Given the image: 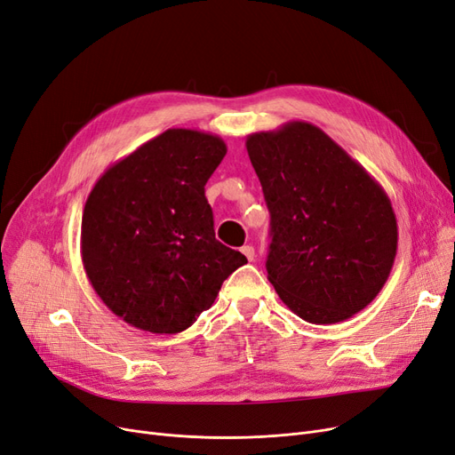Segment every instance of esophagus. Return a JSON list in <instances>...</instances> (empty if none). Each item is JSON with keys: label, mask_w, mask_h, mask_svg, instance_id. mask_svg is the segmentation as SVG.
<instances>
[{"label": "esophagus", "mask_w": 455, "mask_h": 455, "mask_svg": "<svg viewBox=\"0 0 455 455\" xmlns=\"http://www.w3.org/2000/svg\"><path fill=\"white\" fill-rule=\"evenodd\" d=\"M242 252L245 254V259H247L249 262L254 260L256 254H254V247H252V245H243V247H242Z\"/></svg>", "instance_id": "esophagus-1"}]
</instances>
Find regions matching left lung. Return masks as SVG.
Segmentation results:
<instances>
[{"instance_id": "8db88e82", "label": "left lung", "mask_w": 455, "mask_h": 455, "mask_svg": "<svg viewBox=\"0 0 455 455\" xmlns=\"http://www.w3.org/2000/svg\"><path fill=\"white\" fill-rule=\"evenodd\" d=\"M271 215L267 281L308 323H339L385 286L398 223L379 182L305 121L245 141Z\"/></svg>"}]
</instances>
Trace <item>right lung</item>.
I'll return each mask as SVG.
<instances>
[{
    "instance_id": "right-lung-1",
    "label": "right lung",
    "mask_w": 455,
    "mask_h": 455,
    "mask_svg": "<svg viewBox=\"0 0 455 455\" xmlns=\"http://www.w3.org/2000/svg\"><path fill=\"white\" fill-rule=\"evenodd\" d=\"M227 154L213 133L171 128L115 162L82 220L89 281L118 318L176 334L208 310L247 259L215 240L204 186Z\"/></svg>"
}]
</instances>
